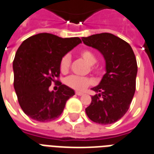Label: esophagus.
I'll use <instances>...</instances> for the list:
<instances>
[{
    "label": "esophagus",
    "mask_w": 154,
    "mask_h": 154,
    "mask_svg": "<svg viewBox=\"0 0 154 154\" xmlns=\"http://www.w3.org/2000/svg\"><path fill=\"white\" fill-rule=\"evenodd\" d=\"M75 94H77V95H82L83 93L82 92H80V91H76L75 92Z\"/></svg>",
    "instance_id": "34e87169"
}]
</instances>
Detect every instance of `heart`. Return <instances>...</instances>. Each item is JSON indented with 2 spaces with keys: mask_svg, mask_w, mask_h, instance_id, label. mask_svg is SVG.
<instances>
[{
  "mask_svg": "<svg viewBox=\"0 0 154 154\" xmlns=\"http://www.w3.org/2000/svg\"><path fill=\"white\" fill-rule=\"evenodd\" d=\"M80 55L83 60H85L89 65H93L96 62V56L90 50L85 49L79 52ZM71 65V57L69 54H65L62 57L60 63V71L62 72H67L70 68ZM92 71H94L96 73H100V69L97 67H93L91 66ZM64 82L68 87H70L77 91H82L89 86L92 84V80L90 77H80V76H76V75H71L65 79Z\"/></svg>",
  "mask_w": 154,
  "mask_h": 154,
  "instance_id": "b5f03b06",
  "label": "heart"
}]
</instances>
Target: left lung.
Wrapping results in <instances>:
<instances>
[{"instance_id":"obj_1","label":"left lung","mask_w":154,"mask_h":154,"mask_svg":"<svg viewBox=\"0 0 154 154\" xmlns=\"http://www.w3.org/2000/svg\"><path fill=\"white\" fill-rule=\"evenodd\" d=\"M83 43L103 54L106 73L92 90L86 115L94 122L109 125L123 117L129 109L135 91L137 62L131 45L113 34L103 32L82 38Z\"/></svg>"}]
</instances>
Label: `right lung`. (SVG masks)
Listing matches in <instances>:
<instances>
[{
    "label": "right lung",
    "instance_id": "right-lung-1",
    "mask_svg": "<svg viewBox=\"0 0 154 154\" xmlns=\"http://www.w3.org/2000/svg\"><path fill=\"white\" fill-rule=\"evenodd\" d=\"M80 43L79 37L62 38L45 32L30 36L20 45L13 62L14 87L19 105L29 118L45 122L61 115L74 91L62 83L55 92L49 87L60 82L56 78L62 57Z\"/></svg>",
    "mask_w": 154,
    "mask_h": 154
}]
</instances>
